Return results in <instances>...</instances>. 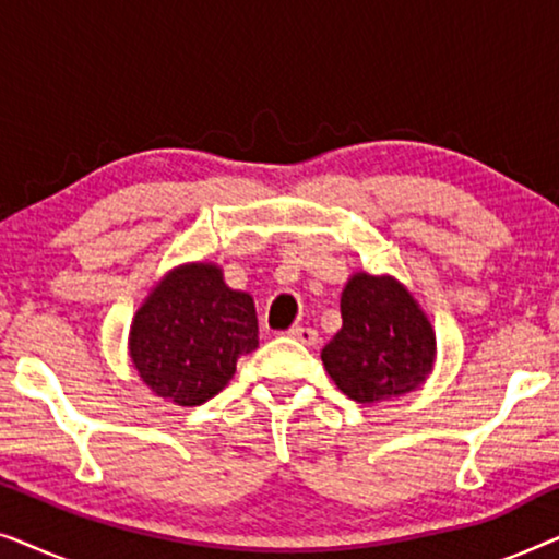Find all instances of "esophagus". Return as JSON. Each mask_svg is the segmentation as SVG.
Returning <instances> with one entry per match:
<instances>
[{"label":"esophagus","mask_w":559,"mask_h":559,"mask_svg":"<svg viewBox=\"0 0 559 559\" xmlns=\"http://www.w3.org/2000/svg\"><path fill=\"white\" fill-rule=\"evenodd\" d=\"M287 335L297 343H302V346H316L318 343V331L316 328H308V325H295L289 328Z\"/></svg>","instance_id":"34e87169"}]
</instances>
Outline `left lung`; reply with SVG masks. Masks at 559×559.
Wrapping results in <instances>:
<instances>
[{
    "label": "left lung",
    "instance_id": "obj_1",
    "mask_svg": "<svg viewBox=\"0 0 559 559\" xmlns=\"http://www.w3.org/2000/svg\"><path fill=\"white\" fill-rule=\"evenodd\" d=\"M341 331L320 358L328 377L354 402L371 407L396 400L432 373L435 328L392 274H350L341 293Z\"/></svg>",
    "mask_w": 559,
    "mask_h": 559
}]
</instances>
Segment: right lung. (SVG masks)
Returning a JSON list of instances; mask_svg holds the SVG:
<instances>
[{
	"mask_svg": "<svg viewBox=\"0 0 559 559\" xmlns=\"http://www.w3.org/2000/svg\"><path fill=\"white\" fill-rule=\"evenodd\" d=\"M257 346L254 297L228 287L216 262L165 272L136 308L127 343L142 384L178 407L216 396Z\"/></svg>",
	"mask_w": 559,
	"mask_h": 559,
	"instance_id": "add662e5",
	"label": "right lung"
}]
</instances>
